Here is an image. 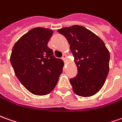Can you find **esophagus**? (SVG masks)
Segmentation results:
<instances>
[{"instance_id": "34e87169", "label": "esophagus", "mask_w": 122, "mask_h": 122, "mask_svg": "<svg viewBox=\"0 0 122 122\" xmlns=\"http://www.w3.org/2000/svg\"><path fill=\"white\" fill-rule=\"evenodd\" d=\"M66 59H67V55H65V54H64V55H63V57H62V59H63V61H65Z\"/></svg>"}]
</instances>
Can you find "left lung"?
Wrapping results in <instances>:
<instances>
[{"label":"left lung","instance_id":"1","mask_svg":"<svg viewBox=\"0 0 122 122\" xmlns=\"http://www.w3.org/2000/svg\"><path fill=\"white\" fill-rule=\"evenodd\" d=\"M68 41L75 57L77 75L70 82L80 97H91L101 89L109 71L110 53L99 37L79 25L57 30Z\"/></svg>","mask_w":122,"mask_h":122}]
</instances>
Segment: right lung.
Returning a JSON list of instances; mask_svg holds the SVG:
<instances>
[{
	"mask_svg": "<svg viewBox=\"0 0 122 122\" xmlns=\"http://www.w3.org/2000/svg\"><path fill=\"white\" fill-rule=\"evenodd\" d=\"M53 31L35 28L14 44L10 63L15 75L24 87L36 95H46L53 90L64 63L56 58L47 46Z\"/></svg>",
	"mask_w": 122,
	"mask_h": 122,
	"instance_id": "obj_1",
	"label": "right lung"
}]
</instances>
